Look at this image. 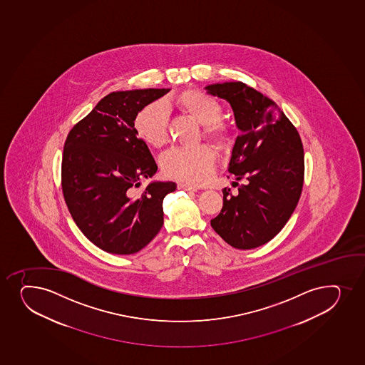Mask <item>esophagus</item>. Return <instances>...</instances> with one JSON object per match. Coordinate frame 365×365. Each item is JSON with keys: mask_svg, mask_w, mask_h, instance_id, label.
<instances>
[{"mask_svg": "<svg viewBox=\"0 0 365 365\" xmlns=\"http://www.w3.org/2000/svg\"><path fill=\"white\" fill-rule=\"evenodd\" d=\"M178 189H182V190H185V192H194L197 190L195 187H192V185H185V183H180L178 185Z\"/></svg>", "mask_w": 365, "mask_h": 365, "instance_id": "obj_1", "label": "esophagus"}]
</instances>
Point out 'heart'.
Returning a JSON list of instances; mask_svg holds the SVG:
<instances>
[{
  "mask_svg": "<svg viewBox=\"0 0 365 365\" xmlns=\"http://www.w3.org/2000/svg\"><path fill=\"white\" fill-rule=\"evenodd\" d=\"M169 103L180 114L202 125V138L225 148L232 138V128L220 115L223 107L217 98L197 89L180 91L170 98ZM133 128L145 145L160 149L169 141V124L164 106L152 102L135 117ZM216 155L207 145L192 149H173L161 161L163 173L173 180H185L190 185H201L211 177Z\"/></svg>",
  "mask_w": 365,
  "mask_h": 365,
  "instance_id": "obj_1",
  "label": "heart"
}]
</instances>
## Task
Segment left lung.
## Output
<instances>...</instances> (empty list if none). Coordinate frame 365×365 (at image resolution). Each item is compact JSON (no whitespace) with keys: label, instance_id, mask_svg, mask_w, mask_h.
<instances>
[{"label":"left lung","instance_id":"8db88e82","mask_svg":"<svg viewBox=\"0 0 365 365\" xmlns=\"http://www.w3.org/2000/svg\"><path fill=\"white\" fill-rule=\"evenodd\" d=\"M205 89L234 110L240 133L227 171L245 180L232 182L235 195L223 189V207L211 227L232 247H259L282 230L298 205L305 173L302 138L276 102L245 83Z\"/></svg>","mask_w":365,"mask_h":365}]
</instances>
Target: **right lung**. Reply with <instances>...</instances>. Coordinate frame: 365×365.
Wrapping results in <instances>:
<instances>
[{"label":"right lung","instance_id":"1","mask_svg":"<svg viewBox=\"0 0 365 365\" xmlns=\"http://www.w3.org/2000/svg\"><path fill=\"white\" fill-rule=\"evenodd\" d=\"M169 91H113L67 135L61 163L65 202L81 232L102 251L133 255L164 224L163 200L176 190V183L152 182L136 192L158 166L135 133L133 120Z\"/></svg>","mask_w":365,"mask_h":365}]
</instances>
